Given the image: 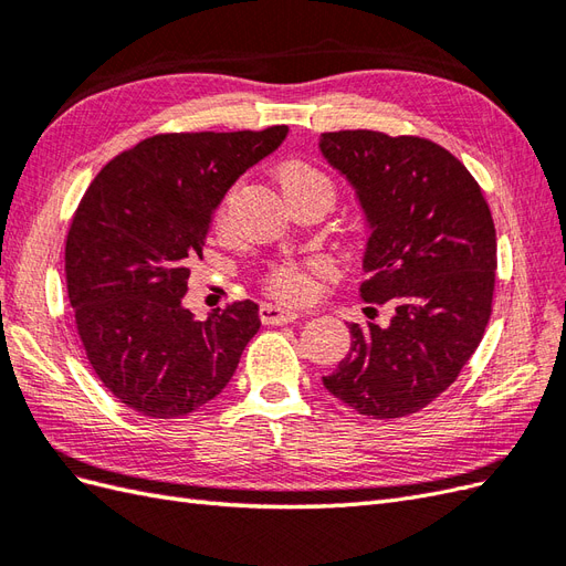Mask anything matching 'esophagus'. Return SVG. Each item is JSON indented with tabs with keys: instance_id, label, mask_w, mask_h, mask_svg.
Segmentation results:
<instances>
[{
	"instance_id": "1",
	"label": "esophagus",
	"mask_w": 566,
	"mask_h": 566,
	"mask_svg": "<svg viewBox=\"0 0 566 566\" xmlns=\"http://www.w3.org/2000/svg\"><path fill=\"white\" fill-rule=\"evenodd\" d=\"M260 316L266 325H283L290 321H297L300 312L293 310V306H279V304H262Z\"/></svg>"
}]
</instances>
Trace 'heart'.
Masks as SVG:
<instances>
[{"instance_id": "heart-1", "label": "heart", "mask_w": 566, "mask_h": 566, "mask_svg": "<svg viewBox=\"0 0 566 566\" xmlns=\"http://www.w3.org/2000/svg\"><path fill=\"white\" fill-rule=\"evenodd\" d=\"M276 184L283 200L287 202V208L302 198L321 196L328 202H333V196H335L331 177L306 160H285L283 165H279ZM233 198H235V188H231V191L224 196V200L219 202L217 214H214V227L219 231H224L229 227ZM269 290L283 300H302L304 295H310L312 290V266H297V264L276 266L269 276Z\"/></svg>"}]
</instances>
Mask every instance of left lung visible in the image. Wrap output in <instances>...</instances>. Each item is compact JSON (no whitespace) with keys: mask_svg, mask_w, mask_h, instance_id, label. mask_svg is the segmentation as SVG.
Wrapping results in <instances>:
<instances>
[{"mask_svg":"<svg viewBox=\"0 0 566 566\" xmlns=\"http://www.w3.org/2000/svg\"><path fill=\"white\" fill-rule=\"evenodd\" d=\"M366 217L361 297L387 325L349 323L352 347L323 387L378 420L424 408L451 387L491 316L495 229L482 188L455 156L418 136L321 134Z\"/></svg>","mask_w":566,"mask_h":566,"instance_id":"8db88e82","label":"left lung"}]
</instances>
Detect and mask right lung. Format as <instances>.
I'll return each instance as SVG.
<instances>
[{
	"label": "right lung",
	"instance_id": "add662e5",
	"mask_svg": "<svg viewBox=\"0 0 566 566\" xmlns=\"http://www.w3.org/2000/svg\"><path fill=\"white\" fill-rule=\"evenodd\" d=\"M287 136L160 134L119 153L84 193L65 243L67 297L90 364L146 418H181L219 397L260 331V306L196 318L184 306L229 188Z\"/></svg>",
	"mask_w": 566,
	"mask_h": 566
}]
</instances>
